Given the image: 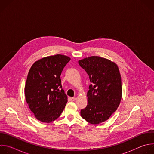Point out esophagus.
Listing matches in <instances>:
<instances>
[{"instance_id":"esophagus-1","label":"esophagus","mask_w":154,"mask_h":154,"mask_svg":"<svg viewBox=\"0 0 154 154\" xmlns=\"http://www.w3.org/2000/svg\"><path fill=\"white\" fill-rule=\"evenodd\" d=\"M70 100L71 101H74L76 100V97H70Z\"/></svg>"}]
</instances>
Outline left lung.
Wrapping results in <instances>:
<instances>
[{"mask_svg": "<svg viewBox=\"0 0 154 154\" xmlns=\"http://www.w3.org/2000/svg\"><path fill=\"white\" fill-rule=\"evenodd\" d=\"M79 64L91 83L88 105L80 115L91 124H99L108 119L120 104L122 89L119 68L115 62L98 56L85 58Z\"/></svg>", "mask_w": 154, "mask_h": 154, "instance_id": "8db88e82", "label": "left lung"}]
</instances>
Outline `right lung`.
Returning a JSON list of instances; mask_svg holds the SVG:
<instances>
[{
  "label": "right lung",
  "instance_id": "obj_1",
  "mask_svg": "<svg viewBox=\"0 0 154 154\" xmlns=\"http://www.w3.org/2000/svg\"><path fill=\"white\" fill-rule=\"evenodd\" d=\"M70 60L66 55L57 54L42 58L31 66L24 93L29 107L38 121H55L66 105L68 97L60 90V75Z\"/></svg>",
  "mask_w": 154,
  "mask_h": 154
}]
</instances>
